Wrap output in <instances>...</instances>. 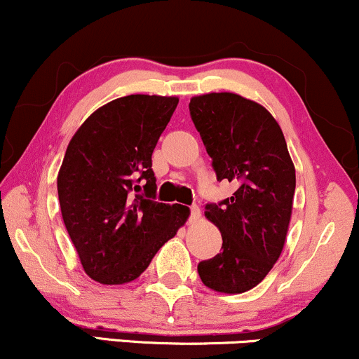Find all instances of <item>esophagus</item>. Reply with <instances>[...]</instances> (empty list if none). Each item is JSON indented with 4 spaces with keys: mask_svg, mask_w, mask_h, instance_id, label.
<instances>
[{
    "mask_svg": "<svg viewBox=\"0 0 359 359\" xmlns=\"http://www.w3.org/2000/svg\"><path fill=\"white\" fill-rule=\"evenodd\" d=\"M190 220L191 222H196V220H200V217H201V212H200V208L196 207V205H193V207L190 208Z\"/></svg>",
    "mask_w": 359,
    "mask_h": 359,
    "instance_id": "esophagus-1",
    "label": "esophagus"
}]
</instances>
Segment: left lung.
Masks as SVG:
<instances>
[{
  "instance_id": "1",
  "label": "left lung",
  "mask_w": 359,
  "mask_h": 359,
  "mask_svg": "<svg viewBox=\"0 0 359 359\" xmlns=\"http://www.w3.org/2000/svg\"><path fill=\"white\" fill-rule=\"evenodd\" d=\"M190 115L212 158L217 180L237 190L231 198L205 207V217L222 233V252L201 261L205 287L244 293L271 271L283 251L295 166L280 126L263 104L236 93L193 96Z\"/></svg>"
}]
</instances>
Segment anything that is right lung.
<instances>
[{"instance_id": "right-lung-1", "label": "right lung", "mask_w": 359, "mask_h": 359, "mask_svg": "<svg viewBox=\"0 0 359 359\" xmlns=\"http://www.w3.org/2000/svg\"><path fill=\"white\" fill-rule=\"evenodd\" d=\"M178 102L116 98L93 111L69 140L57 175L60 212L84 271L98 283L139 278L190 217L188 207L154 201L152 151Z\"/></svg>"}]
</instances>
